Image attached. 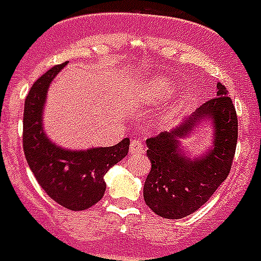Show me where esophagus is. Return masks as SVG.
I'll return each instance as SVG.
<instances>
[{"instance_id":"esophagus-1","label":"esophagus","mask_w":261,"mask_h":261,"mask_svg":"<svg viewBox=\"0 0 261 261\" xmlns=\"http://www.w3.org/2000/svg\"><path fill=\"white\" fill-rule=\"evenodd\" d=\"M144 152V148H142V144L140 140H133L130 144V153L133 155H137V153Z\"/></svg>"}]
</instances>
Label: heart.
<instances>
[{
  "mask_svg": "<svg viewBox=\"0 0 261 261\" xmlns=\"http://www.w3.org/2000/svg\"><path fill=\"white\" fill-rule=\"evenodd\" d=\"M172 89V82L165 76H155L144 82L140 89V100L144 105H153L168 96Z\"/></svg>",
  "mask_w": 261,
  "mask_h": 261,
  "instance_id": "heart-1",
  "label": "heart"
}]
</instances>
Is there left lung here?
Returning <instances> with one entry per match:
<instances>
[{
	"label": "left lung",
	"instance_id": "left-lung-1",
	"mask_svg": "<svg viewBox=\"0 0 261 261\" xmlns=\"http://www.w3.org/2000/svg\"><path fill=\"white\" fill-rule=\"evenodd\" d=\"M201 125L212 127V145L197 155L182 141ZM238 141V117L224 85L170 131L147 140L151 172L144 185V200L153 213L180 219L202 207L229 175Z\"/></svg>",
	"mask_w": 261,
	"mask_h": 261
}]
</instances>
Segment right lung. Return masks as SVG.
<instances>
[{
  "label": "right lung",
  "mask_w": 261,
  "mask_h": 261,
  "mask_svg": "<svg viewBox=\"0 0 261 261\" xmlns=\"http://www.w3.org/2000/svg\"><path fill=\"white\" fill-rule=\"evenodd\" d=\"M64 64L56 65L33 84L23 110V152L33 175L50 198L71 211H82L102 200L105 175L128 153L130 140L113 147L71 149L48 138L43 113L50 84Z\"/></svg>",
  "instance_id": "right-lung-1"
}]
</instances>
